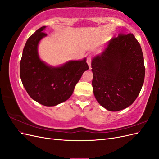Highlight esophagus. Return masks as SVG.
Wrapping results in <instances>:
<instances>
[{
  "label": "esophagus",
  "mask_w": 159,
  "mask_h": 159,
  "mask_svg": "<svg viewBox=\"0 0 159 159\" xmlns=\"http://www.w3.org/2000/svg\"><path fill=\"white\" fill-rule=\"evenodd\" d=\"M87 63L89 67V68H91V56L89 55L87 57Z\"/></svg>",
  "instance_id": "esophagus-1"
}]
</instances>
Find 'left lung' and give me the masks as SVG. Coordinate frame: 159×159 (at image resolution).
Listing matches in <instances>:
<instances>
[{
    "instance_id": "obj_1",
    "label": "left lung",
    "mask_w": 159,
    "mask_h": 159,
    "mask_svg": "<svg viewBox=\"0 0 159 159\" xmlns=\"http://www.w3.org/2000/svg\"><path fill=\"white\" fill-rule=\"evenodd\" d=\"M93 93L108 111H118L131 105L144 83L145 68L141 47L131 33L119 34L91 61Z\"/></svg>"
}]
</instances>
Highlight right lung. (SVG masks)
<instances>
[{
  "label": "right lung",
  "mask_w": 159,
  "mask_h": 159,
  "mask_svg": "<svg viewBox=\"0 0 159 159\" xmlns=\"http://www.w3.org/2000/svg\"><path fill=\"white\" fill-rule=\"evenodd\" d=\"M46 26L28 38L20 64L22 83L30 98L45 106H54L68 99L83 73L89 69L85 58L70 61L57 68L47 66L39 58L38 45Z\"/></svg>",
  "instance_id": "obj_1"
}]
</instances>
